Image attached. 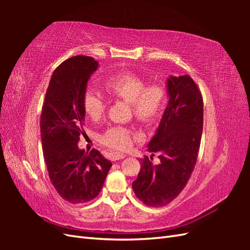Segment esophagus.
<instances>
[{
	"mask_svg": "<svg viewBox=\"0 0 250 250\" xmlns=\"http://www.w3.org/2000/svg\"><path fill=\"white\" fill-rule=\"evenodd\" d=\"M126 155L123 154V153H115L112 154V160L113 161H119V160H123V158H125Z\"/></svg>",
	"mask_w": 250,
	"mask_h": 250,
	"instance_id": "obj_1",
	"label": "esophagus"
}]
</instances>
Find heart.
<instances>
[{
	"instance_id": "heart-1",
	"label": "heart",
	"mask_w": 250,
	"mask_h": 250,
	"mask_svg": "<svg viewBox=\"0 0 250 250\" xmlns=\"http://www.w3.org/2000/svg\"><path fill=\"white\" fill-rule=\"evenodd\" d=\"M104 89L113 99L129 103L133 117L144 124L153 123L161 117L167 101V90L161 83H150L133 73L113 75L104 82ZM83 109L92 120L100 119L105 102L92 90L83 96ZM134 140L132 131L125 127H110L100 138L105 146L117 150L129 148Z\"/></svg>"
}]
</instances>
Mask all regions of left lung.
Returning <instances> with one entry per match:
<instances>
[{
	"label": "left lung",
	"instance_id": "obj_1",
	"mask_svg": "<svg viewBox=\"0 0 250 250\" xmlns=\"http://www.w3.org/2000/svg\"><path fill=\"white\" fill-rule=\"evenodd\" d=\"M166 87L168 104L147 146L152 156L158 154L160 164L142 158L132 183L137 197L153 208L170 203L184 190L197 161L203 128L202 96L194 80L188 75L170 76Z\"/></svg>",
	"mask_w": 250,
	"mask_h": 250
}]
</instances>
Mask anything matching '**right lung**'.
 <instances>
[{
  "mask_svg": "<svg viewBox=\"0 0 250 250\" xmlns=\"http://www.w3.org/2000/svg\"><path fill=\"white\" fill-rule=\"evenodd\" d=\"M99 62L88 56L65 60L53 72L44 98L41 135L44 163L57 193L73 204L96 198L112 164L99 151L79 149L85 111L83 96Z\"/></svg>",
  "mask_w": 250,
  "mask_h": 250,
  "instance_id": "1",
  "label": "right lung"
}]
</instances>
